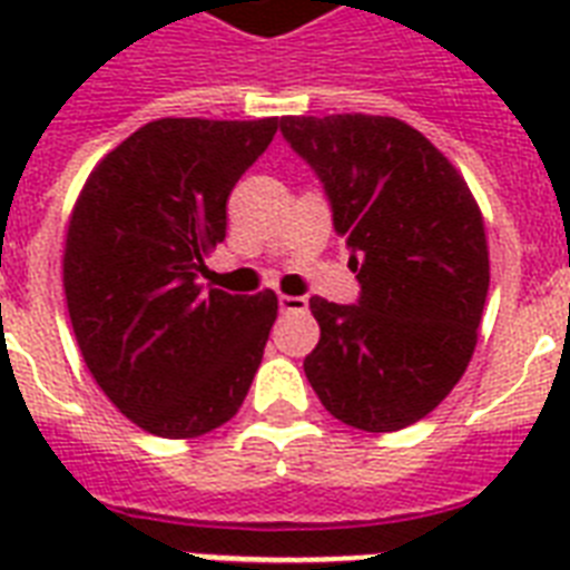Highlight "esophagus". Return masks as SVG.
<instances>
[{
  "label": "esophagus",
  "instance_id": "34e87169",
  "mask_svg": "<svg viewBox=\"0 0 570 570\" xmlns=\"http://www.w3.org/2000/svg\"><path fill=\"white\" fill-rule=\"evenodd\" d=\"M281 311L304 313L307 311V298H302V295H281Z\"/></svg>",
  "mask_w": 570,
  "mask_h": 570
}]
</instances>
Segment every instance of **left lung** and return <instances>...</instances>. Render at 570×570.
Instances as JSON below:
<instances>
[{
	"label": "left lung",
	"mask_w": 570,
	"mask_h": 570,
	"mask_svg": "<svg viewBox=\"0 0 570 570\" xmlns=\"http://www.w3.org/2000/svg\"><path fill=\"white\" fill-rule=\"evenodd\" d=\"M281 132L325 186L361 284L357 304L311 298L322 334L304 375L340 423L399 432L450 396L476 348L491 281L476 197L405 120L302 115Z\"/></svg>",
	"instance_id": "1"
}]
</instances>
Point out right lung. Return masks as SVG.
<instances>
[{"label": "right lung", "instance_id": "1", "mask_svg": "<svg viewBox=\"0 0 570 570\" xmlns=\"http://www.w3.org/2000/svg\"><path fill=\"white\" fill-rule=\"evenodd\" d=\"M277 118H163L100 159L65 239L76 343L120 414L159 438H197L245 402L277 295L204 289L227 197L272 145Z\"/></svg>", "mask_w": 570, "mask_h": 570}]
</instances>
